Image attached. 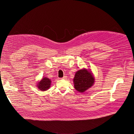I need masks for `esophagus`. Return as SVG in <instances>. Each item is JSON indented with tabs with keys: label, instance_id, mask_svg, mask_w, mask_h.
<instances>
[{
	"label": "esophagus",
	"instance_id": "34e87169",
	"mask_svg": "<svg viewBox=\"0 0 134 134\" xmlns=\"http://www.w3.org/2000/svg\"><path fill=\"white\" fill-rule=\"evenodd\" d=\"M62 79H67V76H64L62 78Z\"/></svg>",
	"mask_w": 134,
	"mask_h": 134
}]
</instances>
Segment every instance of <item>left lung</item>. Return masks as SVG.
<instances>
[{
    "label": "left lung",
    "mask_w": 134,
    "mask_h": 134,
    "mask_svg": "<svg viewBox=\"0 0 134 134\" xmlns=\"http://www.w3.org/2000/svg\"><path fill=\"white\" fill-rule=\"evenodd\" d=\"M94 80L93 76L88 70L80 69L76 73L73 80L74 88L77 91L83 93L92 86Z\"/></svg>",
    "instance_id": "left-lung-1"
}]
</instances>
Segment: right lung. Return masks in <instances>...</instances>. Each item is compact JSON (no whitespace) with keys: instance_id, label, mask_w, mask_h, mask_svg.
<instances>
[{"instance_id":"obj_1","label":"right lung","mask_w":134,"mask_h":134,"mask_svg":"<svg viewBox=\"0 0 134 134\" xmlns=\"http://www.w3.org/2000/svg\"><path fill=\"white\" fill-rule=\"evenodd\" d=\"M51 81L47 77H43L40 82H38V87L41 91H47L49 88L51 86Z\"/></svg>"}]
</instances>
